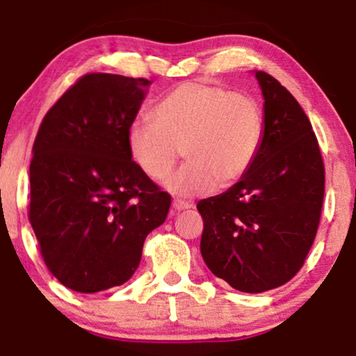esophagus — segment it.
Segmentation results:
<instances>
[{"mask_svg":"<svg viewBox=\"0 0 356 356\" xmlns=\"http://www.w3.org/2000/svg\"><path fill=\"white\" fill-rule=\"evenodd\" d=\"M172 206H174L175 211H186V209H191L192 204L187 202V201H182V199H174Z\"/></svg>","mask_w":356,"mask_h":356,"instance_id":"34e87169","label":"esophagus"}]
</instances>
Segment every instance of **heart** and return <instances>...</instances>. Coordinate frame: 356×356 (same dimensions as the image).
<instances>
[{"mask_svg": "<svg viewBox=\"0 0 356 356\" xmlns=\"http://www.w3.org/2000/svg\"><path fill=\"white\" fill-rule=\"evenodd\" d=\"M264 138V113L248 93L204 81H186L165 93L150 118L127 130V149L147 177H167L182 155L187 162L165 182L181 197L238 182L256 161Z\"/></svg>", "mask_w": 356, "mask_h": 356, "instance_id": "1", "label": "heart"}]
</instances>
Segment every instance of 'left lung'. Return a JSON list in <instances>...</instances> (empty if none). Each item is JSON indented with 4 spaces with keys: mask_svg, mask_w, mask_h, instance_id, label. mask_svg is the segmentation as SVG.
<instances>
[{
    "mask_svg": "<svg viewBox=\"0 0 356 356\" xmlns=\"http://www.w3.org/2000/svg\"><path fill=\"white\" fill-rule=\"evenodd\" d=\"M264 97V138L238 184L197 204L201 252L216 276L243 293L288 283L303 268L320 226L325 164L295 97L256 72Z\"/></svg>",
    "mask_w": 356,
    "mask_h": 356,
    "instance_id": "8db88e82",
    "label": "left lung"
}]
</instances>
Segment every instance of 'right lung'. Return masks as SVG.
<instances>
[{"label": "right lung", "mask_w": 356, "mask_h": 356, "mask_svg": "<svg viewBox=\"0 0 356 356\" xmlns=\"http://www.w3.org/2000/svg\"><path fill=\"white\" fill-rule=\"evenodd\" d=\"M152 81L112 73L80 76L44 115L30 164L28 219L48 271L79 293L124 284L170 195L127 149Z\"/></svg>", "instance_id": "right-lung-1"}]
</instances>
